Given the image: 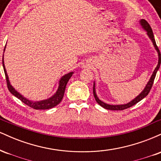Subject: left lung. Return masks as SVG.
<instances>
[{
	"label": "left lung",
	"mask_w": 161,
	"mask_h": 161,
	"mask_svg": "<svg viewBox=\"0 0 161 161\" xmlns=\"http://www.w3.org/2000/svg\"><path fill=\"white\" fill-rule=\"evenodd\" d=\"M139 23H140V25H141L142 29H143L144 30L147 32V36H148V38H150L151 42H152L153 45H154L155 50H156L157 52H158V65H157L156 68L154 69V72H153V73H152V75H151L150 79H149V81L147 82V84H146L145 88L142 90V92L137 96V97H135L133 100H132L131 101H129V102L127 103V104L114 105V104H107V103H104V101H102L101 100H100L98 98V97H97V93H96V89H95V82H94L93 94H94V97H95V101H97V103L100 105V106H101L102 108L107 109V110H125V109H127V108H130V107L133 106V105L137 104L138 102H139L140 101H142V99L145 98L146 96L148 95L149 92H150L151 87H152L153 83H154V80L155 79V76H156L157 72L158 71L159 68H160V64H161V54H160V51H159L158 46H157V45H156V42H155V40H154V34H153L151 27L150 26V25H149L148 23H147L146 20L143 19L140 20Z\"/></svg>",
	"instance_id": "left-lung-1"
}]
</instances>
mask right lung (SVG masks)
<instances>
[{
	"instance_id": "1",
	"label": "right lung",
	"mask_w": 161,
	"mask_h": 161,
	"mask_svg": "<svg viewBox=\"0 0 161 161\" xmlns=\"http://www.w3.org/2000/svg\"><path fill=\"white\" fill-rule=\"evenodd\" d=\"M5 48H6V46H5L4 50H3V52L5 51ZM2 63H3V70H4L5 75H6V79H7V88H8L9 91L11 92L12 95H14L15 97H17L18 99H19L20 101H22L24 104L28 105L29 107L32 108L33 109H36V110H47V109H51L54 108L55 106H57V104H59L60 103V101H62L63 97H64V92H65L66 86L67 84L68 81L69 80V79L71 78V76L73 74V72H70V73L65 74L64 75L60 78L59 80V86L58 88H57V92H55V94L51 96V97L47 99L42 100V101H33L31 100L27 99L26 97H24L23 95H22L19 92H18L14 87L12 86V85L10 84V80H9L8 75H7L6 68L4 66V62H3V59H2Z\"/></svg>"
}]
</instances>
